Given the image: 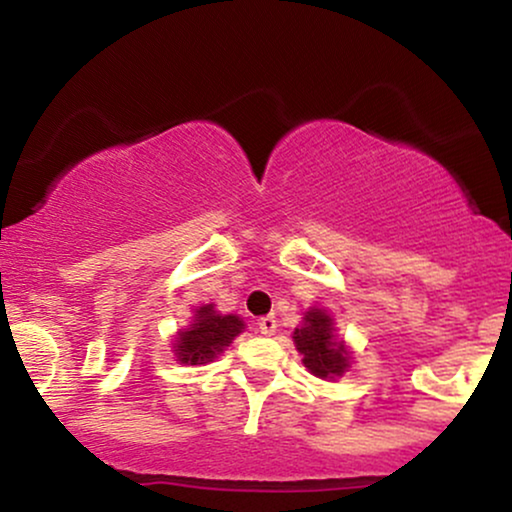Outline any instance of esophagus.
Returning <instances> with one entry per match:
<instances>
[{
  "mask_svg": "<svg viewBox=\"0 0 512 512\" xmlns=\"http://www.w3.org/2000/svg\"><path fill=\"white\" fill-rule=\"evenodd\" d=\"M257 327H260V332L264 334V337H272V334L276 332V327H279V322H276L274 315H267L257 322Z\"/></svg>",
  "mask_w": 512,
  "mask_h": 512,
  "instance_id": "esophagus-1",
  "label": "esophagus"
}]
</instances>
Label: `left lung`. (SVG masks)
Masks as SVG:
<instances>
[{"instance_id":"1","label":"left lung","mask_w":512,"mask_h":512,"mask_svg":"<svg viewBox=\"0 0 512 512\" xmlns=\"http://www.w3.org/2000/svg\"><path fill=\"white\" fill-rule=\"evenodd\" d=\"M293 342L303 354L305 368L317 378L342 375L349 366V354H346L342 342H334L332 317L325 310H308L305 325L293 332Z\"/></svg>"}]
</instances>
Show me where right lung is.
I'll return each instance as SVG.
<instances>
[{
	"label": "right lung",
	"instance_id": "add662e5",
	"mask_svg": "<svg viewBox=\"0 0 512 512\" xmlns=\"http://www.w3.org/2000/svg\"><path fill=\"white\" fill-rule=\"evenodd\" d=\"M243 330V320L236 315H219L214 305H202L197 310V320L190 330L180 332L175 354L182 363H207L231 344V339Z\"/></svg>",
	"mask_w": 512,
	"mask_h": 512
}]
</instances>
